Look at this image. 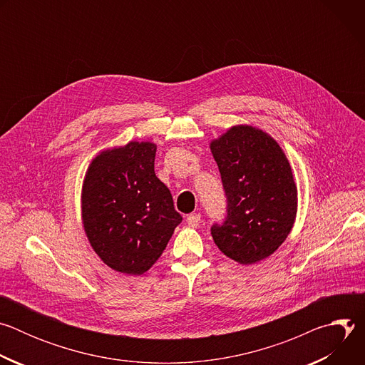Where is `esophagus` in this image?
<instances>
[{"label": "esophagus", "mask_w": 365, "mask_h": 365, "mask_svg": "<svg viewBox=\"0 0 365 365\" xmlns=\"http://www.w3.org/2000/svg\"><path fill=\"white\" fill-rule=\"evenodd\" d=\"M186 222H187L189 227L196 228L200 224V215L199 214H190V215L186 217Z\"/></svg>", "instance_id": "esophagus-1"}]
</instances>
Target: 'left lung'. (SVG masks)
Returning <instances> with one entry per match:
<instances>
[{"label":"left lung","instance_id":"8db88e82","mask_svg":"<svg viewBox=\"0 0 365 365\" xmlns=\"http://www.w3.org/2000/svg\"><path fill=\"white\" fill-rule=\"evenodd\" d=\"M227 197V215L211 234L240 264L273 254L289 235L297 189L280 145L264 131L237 125L211 143Z\"/></svg>","mask_w":365,"mask_h":365}]
</instances>
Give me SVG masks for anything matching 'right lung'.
I'll return each instance as SVG.
<instances>
[{"label": "right lung", "mask_w": 365, "mask_h": 365, "mask_svg": "<svg viewBox=\"0 0 365 365\" xmlns=\"http://www.w3.org/2000/svg\"><path fill=\"white\" fill-rule=\"evenodd\" d=\"M154 158L151 143L102 151L83 182L88 240L103 263L125 274L147 272L182 222L170 190L154 173Z\"/></svg>", "instance_id": "add662e5"}]
</instances>
